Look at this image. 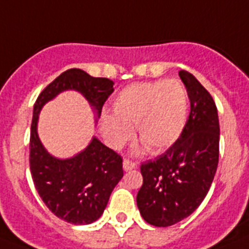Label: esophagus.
Here are the masks:
<instances>
[{
  "label": "esophagus",
  "instance_id": "34e87169",
  "mask_svg": "<svg viewBox=\"0 0 249 249\" xmlns=\"http://www.w3.org/2000/svg\"><path fill=\"white\" fill-rule=\"evenodd\" d=\"M136 168V163L132 161V160L129 159H124L123 160V169L124 170H132Z\"/></svg>",
  "mask_w": 249,
  "mask_h": 249
}]
</instances>
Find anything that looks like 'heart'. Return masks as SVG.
I'll return each instance as SVG.
<instances>
[{"label": "heart", "instance_id": "b5f03b06", "mask_svg": "<svg viewBox=\"0 0 249 249\" xmlns=\"http://www.w3.org/2000/svg\"><path fill=\"white\" fill-rule=\"evenodd\" d=\"M113 114L103 118V133L113 149L136 136L150 153L172 146L183 132L188 116V95L177 80H157L127 86L114 98Z\"/></svg>", "mask_w": 249, "mask_h": 249}]
</instances>
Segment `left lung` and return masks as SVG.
<instances>
[{
  "mask_svg": "<svg viewBox=\"0 0 249 249\" xmlns=\"http://www.w3.org/2000/svg\"><path fill=\"white\" fill-rule=\"evenodd\" d=\"M191 102L183 132L165 153L141 164L137 207L149 224L169 227L200 206L219 163V117L213 96L192 73L179 71Z\"/></svg>",
  "mask_w": 249,
  "mask_h": 249,
  "instance_id": "left-lung-1",
  "label": "left lung"
}]
</instances>
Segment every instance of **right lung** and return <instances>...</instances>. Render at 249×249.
I'll return each mask as SVG.
<instances>
[{
	"mask_svg": "<svg viewBox=\"0 0 249 249\" xmlns=\"http://www.w3.org/2000/svg\"><path fill=\"white\" fill-rule=\"evenodd\" d=\"M113 84L106 77L70 69L47 85L34 104L29 155L33 182L49 210L70 224H91L102 216L113 188L123 177L122 157L94 137L79 155L55 159L38 137V114L48 100L71 89L81 92L100 116L104 103L114 91Z\"/></svg>",
	"mask_w": 249,
	"mask_h": 249,
	"instance_id": "add662e5",
	"label": "right lung"
}]
</instances>
